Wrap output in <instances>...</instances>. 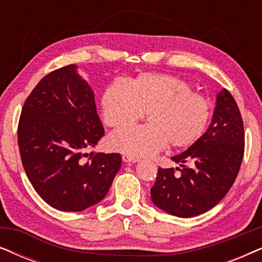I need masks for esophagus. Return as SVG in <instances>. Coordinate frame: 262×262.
Instances as JSON below:
<instances>
[{
	"mask_svg": "<svg viewBox=\"0 0 262 262\" xmlns=\"http://www.w3.org/2000/svg\"><path fill=\"white\" fill-rule=\"evenodd\" d=\"M121 159H123L124 162H126V163H136V162H138V159H136V157H132V156H128V155H123V157H121Z\"/></svg>",
	"mask_w": 262,
	"mask_h": 262,
	"instance_id": "34e87169",
	"label": "esophagus"
}]
</instances>
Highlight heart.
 Masks as SVG:
<instances>
[{
	"instance_id": "heart-1",
	"label": "heart",
	"mask_w": 262,
	"mask_h": 262,
	"mask_svg": "<svg viewBox=\"0 0 262 262\" xmlns=\"http://www.w3.org/2000/svg\"><path fill=\"white\" fill-rule=\"evenodd\" d=\"M107 126L125 128L146 113L148 124L114 132L108 146L132 157H146L170 148H188L199 141L210 119L209 100L177 76L144 73L113 81L101 99Z\"/></svg>"
}]
</instances>
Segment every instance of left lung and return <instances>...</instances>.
<instances>
[{"label": "left lung", "instance_id": "1", "mask_svg": "<svg viewBox=\"0 0 262 262\" xmlns=\"http://www.w3.org/2000/svg\"><path fill=\"white\" fill-rule=\"evenodd\" d=\"M243 152L241 113L229 91L222 89L205 134L186 151L171 157L181 168H159L155 185L150 189L152 203L167 213L182 218L206 212L231 188Z\"/></svg>", "mask_w": 262, "mask_h": 262}]
</instances>
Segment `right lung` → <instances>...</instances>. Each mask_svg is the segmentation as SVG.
I'll list each match as a JSON object with an SVG mask.
<instances>
[{"mask_svg": "<svg viewBox=\"0 0 262 262\" xmlns=\"http://www.w3.org/2000/svg\"><path fill=\"white\" fill-rule=\"evenodd\" d=\"M105 131L94 92L75 64L42 77L24 103L17 143L24 169L41 199L77 212L105 198L121 167L120 154H93Z\"/></svg>", "mask_w": 262, "mask_h": 262, "instance_id": "1", "label": "right lung"}]
</instances>
